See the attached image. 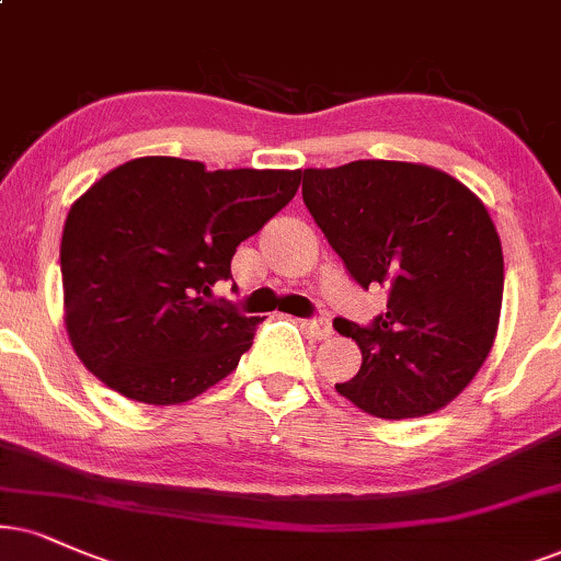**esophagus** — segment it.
<instances>
[{
	"mask_svg": "<svg viewBox=\"0 0 561 561\" xmlns=\"http://www.w3.org/2000/svg\"><path fill=\"white\" fill-rule=\"evenodd\" d=\"M300 329L313 339H329L331 336V321L329 318H310V321H302Z\"/></svg>",
	"mask_w": 561,
	"mask_h": 561,
	"instance_id": "obj_1",
	"label": "esophagus"
}]
</instances>
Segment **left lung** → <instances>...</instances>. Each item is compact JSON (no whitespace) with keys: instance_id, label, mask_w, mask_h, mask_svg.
Masks as SVG:
<instances>
[{"instance_id":"8db88e82","label":"left lung","mask_w":561,"mask_h":561,"mask_svg":"<svg viewBox=\"0 0 561 561\" xmlns=\"http://www.w3.org/2000/svg\"><path fill=\"white\" fill-rule=\"evenodd\" d=\"M302 202L359 287L386 289L370 325L336 318L363 365L336 391L378 420L443 409L484 365L500 325L505 261L481 198L420 162L302 170Z\"/></svg>"}]
</instances>
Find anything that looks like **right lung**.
<instances>
[{
	"instance_id": "obj_1",
	"label": "right lung",
	"mask_w": 561,
	"mask_h": 561,
	"mask_svg": "<svg viewBox=\"0 0 561 561\" xmlns=\"http://www.w3.org/2000/svg\"><path fill=\"white\" fill-rule=\"evenodd\" d=\"M302 170H207L137 158L77 198L64 222V323L82 365L152 407L196 399L236 370L261 318L211 302L236 248L300 186Z\"/></svg>"
}]
</instances>
